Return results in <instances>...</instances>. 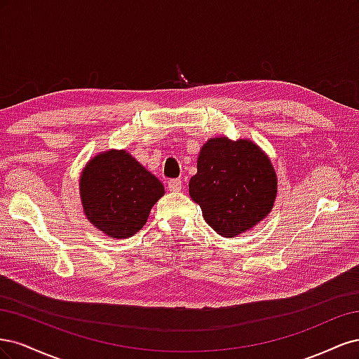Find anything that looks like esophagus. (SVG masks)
Instances as JSON below:
<instances>
[{
    "mask_svg": "<svg viewBox=\"0 0 359 359\" xmlns=\"http://www.w3.org/2000/svg\"><path fill=\"white\" fill-rule=\"evenodd\" d=\"M168 189L170 191H180L182 189V181L181 180H170L168 182Z\"/></svg>",
    "mask_w": 359,
    "mask_h": 359,
    "instance_id": "1",
    "label": "esophagus"
}]
</instances>
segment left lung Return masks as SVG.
Returning <instances> with one entry per match:
<instances>
[{"label": "left lung", "instance_id": "8db88e82", "mask_svg": "<svg viewBox=\"0 0 359 359\" xmlns=\"http://www.w3.org/2000/svg\"><path fill=\"white\" fill-rule=\"evenodd\" d=\"M189 193L205 222L224 236L245 233L264 222L277 198V173L265 151L250 139L211 137L198 156Z\"/></svg>", "mask_w": 359, "mask_h": 359}]
</instances>
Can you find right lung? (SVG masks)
Masks as SVG:
<instances>
[{
  "label": "right lung",
  "instance_id": "add662e5",
  "mask_svg": "<svg viewBox=\"0 0 359 359\" xmlns=\"http://www.w3.org/2000/svg\"><path fill=\"white\" fill-rule=\"evenodd\" d=\"M79 194L88 222L121 240L142 229L165 187L126 149H109L86 163Z\"/></svg>",
  "mask_w": 359,
  "mask_h": 359
}]
</instances>
